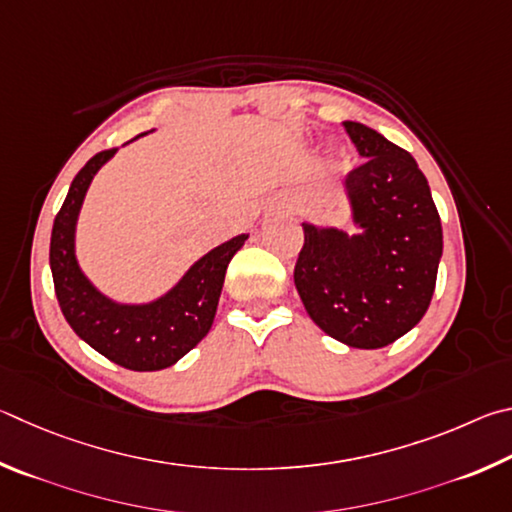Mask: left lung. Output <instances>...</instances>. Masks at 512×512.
Returning <instances> with one entry per match:
<instances>
[{"label":"left lung","instance_id":"left-lung-1","mask_svg":"<svg viewBox=\"0 0 512 512\" xmlns=\"http://www.w3.org/2000/svg\"><path fill=\"white\" fill-rule=\"evenodd\" d=\"M362 155L346 175L360 236L303 224L294 285L310 319L337 342L382 348L429 308L443 254L441 215L416 159L380 132L346 121Z\"/></svg>","mask_w":512,"mask_h":512}]
</instances>
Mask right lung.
<instances>
[{
  "mask_svg": "<svg viewBox=\"0 0 512 512\" xmlns=\"http://www.w3.org/2000/svg\"><path fill=\"white\" fill-rule=\"evenodd\" d=\"M116 148L101 150L78 170L53 220L49 263L62 315L74 333L130 371H161L175 364L211 330L233 254L247 236H236L211 249L164 299L150 306H116L101 297L80 274L74 256V227L89 182Z\"/></svg>",
  "mask_w": 512,
  "mask_h": 512,
  "instance_id": "add662e5",
  "label": "right lung"
}]
</instances>
